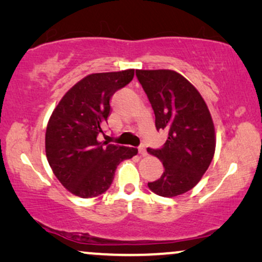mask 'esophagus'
Segmentation results:
<instances>
[{
	"label": "esophagus",
	"instance_id": "1",
	"mask_svg": "<svg viewBox=\"0 0 262 262\" xmlns=\"http://www.w3.org/2000/svg\"><path fill=\"white\" fill-rule=\"evenodd\" d=\"M138 152H139V155H141V156H146V155H148V152H146V148H145L144 145L139 146Z\"/></svg>",
	"mask_w": 262,
	"mask_h": 262
}]
</instances>
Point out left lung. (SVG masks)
<instances>
[{
  "label": "left lung",
  "instance_id": "8db88e82",
  "mask_svg": "<svg viewBox=\"0 0 262 262\" xmlns=\"http://www.w3.org/2000/svg\"><path fill=\"white\" fill-rule=\"evenodd\" d=\"M155 113L157 130L168 132L163 148H148L164 167L159 180L149 182L166 198L184 194L202 180L216 149V132L205 100L196 88L174 70H136Z\"/></svg>",
  "mask_w": 262,
  "mask_h": 262
}]
</instances>
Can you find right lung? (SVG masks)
<instances>
[{"instance_id":"obj_1","label":"right lung","mask_w":262,"mask_h":262,"mask_svg":"<svg viewBox=\"0 0 262 262\" xmlns=\"http://www.w3.org/2000/svg\"><path fill=\"white\" fill-rule=\"evenodd\" d=\"M135 70L91 74L68 91L50 117L45 152L53 174L74 195L93 198L112 184L121 161L137 155L128 146L99 142L110 99L130 83Z\"/></svg>"}]
</instances>
